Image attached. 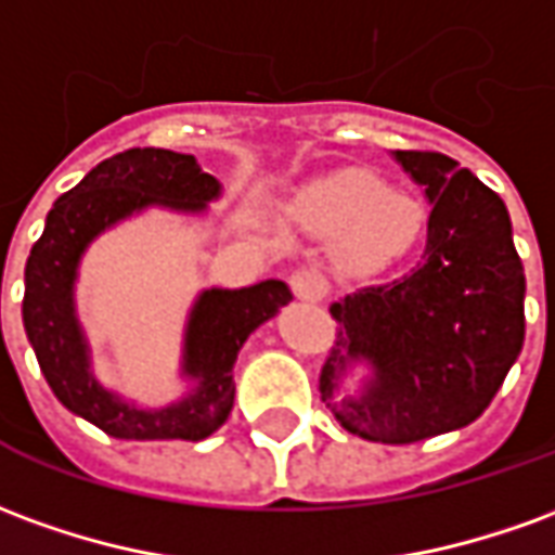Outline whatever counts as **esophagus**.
<instances>
[{
  "mask_svg": "<svg viewBox=\"0 0 555 555\" xmlns=\"http://www.w3.org/2000/svg\"><path fill=\"white\" fill-rule=\"evenodd\" d=\"M291 288L294 294L306 300V304H318L324 294H327V285H324V279L318 276L315 270H297L294 276H291Z\"/></svg>",
  "mask_w": 555,
  "mask_h": 555,
  "instance_id": "1",
  "label": "esophagus"
}]
</instances>
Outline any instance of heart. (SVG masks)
<instances>
[{
    "label": "heart",
    "instance_id": "heart-1",
    "mask_svg": "<svg viewBox=\"0 0 555 555\" xmlns=\"http://www.w3.org/2000/svg\"><path fill=\"white\" fill-rule=\"evenodd\" d=\"M300 222L321 240H343V261L358 273H378L421 243L426 207L409 192L387 189L372 173H345L304 197Z\"/></svg>",
    "mask_w": 555,
    "mask_h": 555
}]
</instances>
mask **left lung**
Here are the masks:
<instances>
[{
	"instance_id": "1",
	"label": "left lung",
	"mask_w": 555,
	"mask_h": 555,
	"mask_svg": "<svg viewBox=\"0 0 555 555\" xmlns=\"http://www.w3.org/2000/svg\"><path fill=\"white\" fill-rule=\"evenodd\" d=\"M433 204L421 264L331 306L339 333L321 366V397L360 439L412 444L478 421L526 336V276L502 197L441 153L397 150ZM373 378L360 400L331 403L351 362Z\"/></svg>"
}]
</instances>
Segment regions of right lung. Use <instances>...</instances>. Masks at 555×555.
<instances>
[{"mask_svg":"<svg viewBox=\"0 0 555 555\" xmlns=\"http://www.w3.org/2000/svg\"><path fill=\"white\" fill-rule=\"evenodd\" d=\"M219 197V180L204 173L195 156L138 146L104 158L48 212L44 234L26 261L23 327L38 366L68 412L87 417L114 439L201 441L212 436L234 409V360L255 327L291 300L279 279L251 288L204 291L185 327L183 375L197 387L165 409H134L104 390L89 370V345L75 315L80 255L119 219L143 207L197 212Z\"/></svg>","mask_w":555,"mask_h":555,"instance_id":"1","label":"right lung"}]
</instances>
